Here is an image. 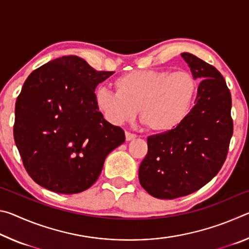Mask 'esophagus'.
I'll return each instance as SVG.
<instances>
[{
    "label": "esophagus",
    "mask_w": 249,
    "mask_h": 249,
    "mask_svg": "<svg viewBox=\"0 0 249 249\" xmlns=\"http://www.w3.org/2000/svg\"><path fill=\"white\" fill-rule=\"evenodd\" d=\"M125 137H126V141L129 142V141L135 140V138H136L137 136H136V135H135V134H133V133L126 132V133H125Z\"/></svg>",
    "instance_id": "obj_1"
}]
</instances>
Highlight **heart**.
Wrapping results in <instances>:
<instances>
[{
	"label": "heart",
	"instance_id": "heart-1",
	"mask_svg": "<svg viewBox=\"0 0 249 249\" xmlns=\"http://www.w3.org/2000/svg\"><path fill=\"white\" fill-rule=\"evenodd\" d=\"M115 91L99 88L94 100L112 125L132 122L141 108L147 127L167 133L180 126L192 111L197 83L188 71L135 70L115 79Z\"/></svg>",
	"mask_w": 249,
	"mask_h": 249
}]
</instances>
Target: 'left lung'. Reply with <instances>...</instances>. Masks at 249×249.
Returning <instances> with one entry per match:
<instances>
[{
  "label": "left lung",
  "mask_w": 249,
  "mask_h": 249,
  "mask_svg": "<svg viewBox=\"0 0 249 249\" xmlns=\"http://www.w3.org/2000/svg\"><path fill=\"white\" fill-rule=\"evenodd\" d=\"M181 57L201 82L187 120L170 132L147 138L148 151L138 178L157 199L188 196L210 182L225 161L233 135L231 92L220 71L192 53Z\"/></svg>",
  "instance_id": "obj_1"
}]
</instances>
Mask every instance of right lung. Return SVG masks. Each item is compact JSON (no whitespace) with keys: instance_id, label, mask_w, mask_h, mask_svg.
<instances>
[{"instance_id":"add662e5","label":"right lung","mask_w":249,"mask_h":249,"mask_svg":"<svg viewBox=\"0 0 249 249\" xmlns=\"http://www.w3.org/2000/svg\"><path fill=\"white\" fill-rule=\"evenodd\" d=\"M113 73L64 56L28 75L15 104L14 141L36 183L64 195L87 190L125 142L124 130L104 120L94 100L95 88Z\"/></svg>"}]
</instances>
